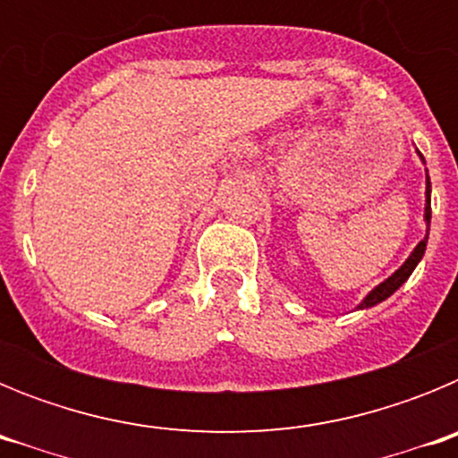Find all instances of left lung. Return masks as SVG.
<instances>
[{
	"label": "left lung",
	"instance_id": "left-lung-1",
	"mask_svg": "<svg viewBox=\"0 0 458 458\" xmlns=\"http://www.w3.org/2000/svg\"><path fill=\"white\" fill-rule=\"evenodd\" d=\"M420 157H422V153H420ZM424 220H427V236H424V241L418 242V248L412 250L411 257L403 261L402 268L396 270L394 275H390L386 282H380V284L376 286L369 295H367L365 301L360 302L358 310L374 307V305H378V302L386 301V298H390V295L394 293V291L399 289V286H402L408 277H411V273L415 270V266L420 264V259L424 257V250H427V241H428V225H431V181H428V176H427V206H424Z\"/></svg>",
	"mask_w": 458,
	"mask_h": 458
}]
</instances>
